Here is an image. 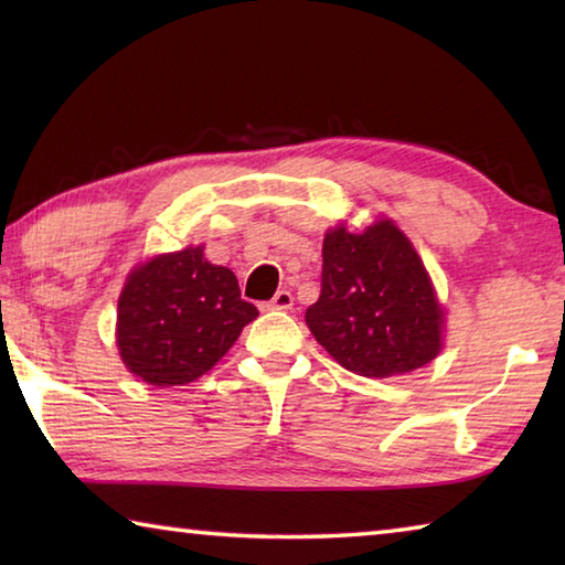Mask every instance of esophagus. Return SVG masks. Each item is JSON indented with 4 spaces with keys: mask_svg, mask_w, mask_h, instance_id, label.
<instances>
[{
    "mask_svg": "<svg viewBox=\"0 0 565 565\" xmlns=\"http://www.w3.org/2000/svg\"><path fill=\"white\" fill-rule=\"evenodd\" d=\"M266 306H269V309H274V311H289L294 306V296H291V291L281 289V291H276L274 299Z\"/></svg>",
    "mask_w": 565,
    "mask_h": 565,
    "instance_id": "obj_1",
    "label": "esophagus"
}]
</instances>
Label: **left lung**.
<instances>
[{
  "instance_id": "1",
  "label": "left lung",
  "mask_w": 565,
  "mask_h": 565,
  "mask_svg": "<svg viewBox=\"0 0 565 565\" xmlns=\"http://www.w3.org/2000/svg\"><path fill=\"white\" fill-rule=\"evenodd\" d=\"M319 301L306 327L343 369L366 379L401 376L441 351L444 309L406 234L379 218L323 236Z\"/></svg>"
}]
</instances>
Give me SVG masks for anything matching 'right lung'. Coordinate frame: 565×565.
I'll return each mask as SVG.
<instances>
[{
    "label": "right lung",
    "instance_id": "obj_1",
    "mask_svg": "<svg viewBox=\"0 0 565 565\" xmlns=\"http://www.w3.org/2000/svg\"><path fill=\"white\" fill-rule=\"evenodd\" d=\"M256 317L234 271L209 264L204 246H189L129 274L119 296L117 347L134 376L151 386H184L206 374Z\"/></svg>",
    "mask_w": 565,
    "mask_h": 565
}]
</instances>
